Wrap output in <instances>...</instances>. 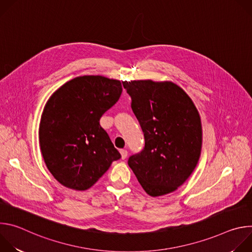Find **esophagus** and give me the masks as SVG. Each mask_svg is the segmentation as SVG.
Here are the masks:
<instances>
[{
    "label": "esophagus",
    "instance_id": "esophagus-1",
    "mask_svg": "<svg viewBox=\"0 0 252 252\" xmlns=\"http://www.w3.org/2000/svg\"><path fill=\"white\" fill-rule=\"evenodd\" d=\"M120 153H121V156H122V159H126V157H127V151H126V150H121Z\"/></svg>",
    "mask_w": 252,
    "mask_h": 252
}]
</instances>
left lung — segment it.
Returning <instances> with one entry per match:
<instances>
[{
    "label": "left lung",
    "mask_w": 252,
    "mask_h": 252,
    "mask_svg": "<svg viewBox=\"0 0 252 252\" xmlns=\"http://www.w3.org/2000/svg\"><path fill=\"white\" fill-rule=\"evenodd\" d=\"M145 135V148L128 158L151 196L170 193L190 176L200 157L199 114L188 94L172 82H123Z\"/></svg>",
    "instance_id": "1"
}]
</instances>
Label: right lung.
I'll return each instance as SVG.
<instances>
[{
    "label": "right lung",
    "instance_id": "obj_1",
    "mask_svg": "<svg viewBox=\"0 0 252 252\" xmlns=\"http://www.w3.org/2000/svg\"><path fill=\"white\" fill-rule=\"evenodd\" d=\"M122 92L118 80L83 76L66 82L47 101L40 147L48 169L63 187L86 190L121 158L99 119Z\"/></svg>",
    "mask_w": 252,
    "mask_h": 252
}]
</instances>
